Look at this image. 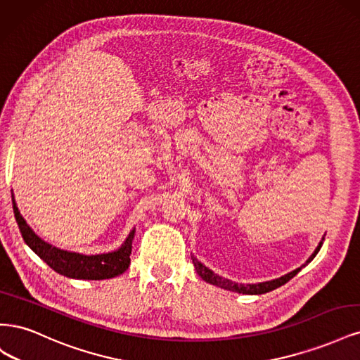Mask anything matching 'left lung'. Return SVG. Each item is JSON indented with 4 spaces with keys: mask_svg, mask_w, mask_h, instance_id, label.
I'll list each match as a JSON object with an SVG mask.
<instances>
[{
    "mask_svg": "<svg viewBox=\"0 0 360 360\" xmlns=\"http://www.w3.org/2000/svg\"><path fill=\"white\" fill-rule=\"evenodd\" d=\"M323 240H324V237H323ZM323 240L319 243L317 248H315L314 254L308 258L307 263H304L302 267H304L308 263H311V261L314 259V257L319 254V250H320V248H321V245H323ZM192 263H193V266H195V270H197V274H198L205 282H209V284L216 285V287H221V288H224V290H230V291L242 292V294H264V292H269V291H271V290H275V288H278V287H281V285L287 284V282H288L292 276H296V275L299 274V270L302 269V267H299V269H296V270L290 271V274H287V275H284V276H281V278H278V279H274V281H266V282H259V284H246V285H245V284H237V282H233V281H230V279H225V278H222V276H219V275H216L214 271H212L210 269H207V267H205L204 264H201L200 261H198L197 258H195V257H192Z\"/></svg>",
    "mask_w": 360,
    "mask_h": 360,
    "instance_id": "8db88e82",
    "label": "left lung"
}]
</instances>
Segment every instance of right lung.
Here are the masks:
<instances>
[{
    "label": "right lung",
    "mask_w": 360,
    "mask_h": 360,
    "mask_svg": "<svg viewBox=\"0 0 360 360\" xmlns=\"http://www.w3.org/2000/svg\"><path fill=\"white\" fill-rule=\"evenodd\" d=\"M13 201V213L16 217L18 226L22 234L24 242L31 248L34 254H37L45 263L56 270L57 274L73 278V279H110L124 274L130 264V254H132V240L135 236V230L130 231L126 242L122 248L114 250V252L99 254V255H84L69 252L56 246L49 245L31 230L25 219L20 216L16 202Z\"/></svg>",
    "instance_id": "right-lung-1"
}]
</instances>
